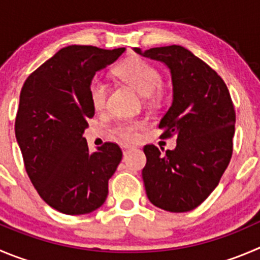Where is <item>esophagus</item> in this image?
I'll use <instances>...</instances> for the list:
<instances>
[{
	"label": "esophagus",
	"instance_id": "34e87169",
	"mask_svg": "<svg viewBox=\"0 0 260 260\" xmlns=\"http://www.w3.org/2000/svg\"><path fill=\"white\" fill-rule=\"evenodd\" d=\"M122 153H123V155H126L128 153V150H132L133 149V147H130V145H126V144H123L122 147Z\"/></svg>",
	"mask_w": 260,
	"mask_h": 260
}]
</instances>
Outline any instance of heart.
Returning a JSON list of instances; mask_svg holds the SVG:
<instances>
[{
  "instance_id": "b5f03b06",
  "label": "heart",
  "mask_w": 260,
  "mask_h": 260,
  "mask_svg": "<svg viewBox=\"0 0 260 260\" xmlns=\"http://www.w3.org/2000/svg\"><path fill=\"white\" fill-rule=\"evenodd\" d=\"M117 74L123 81L133 86L143 97H152L162 85L159 71L140 58H133L123 62L117 69ZM89 94L93 107L101 110L105 107L108 94V84L101 76H94L89 85ZM142 122L134 120H120L113 125V134L120 139L130 142L137 138V130Z\"/></svg>"
}]
</instances>
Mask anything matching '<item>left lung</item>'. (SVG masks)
<instances>
[{"mask_svg": "<svg viewBox=\"0 0 260 260\" xmlns=\"http://www.w3.org/2000/svg\"><path fill=\"white\" fill-rule=\"evenodd\" d=\"M134 52L159 61L171 74L172 103L159 122L162 137L176 148L162 154L145 145L143 181L148 199L165 211L181 213L200 206L217 187L232 154L234 105L221 76L181 46Z\"/></svg>", "mask_w": 260, "mask_h": 260, "instance_id": "obj_1", "label": "left lung"}]
</instances>
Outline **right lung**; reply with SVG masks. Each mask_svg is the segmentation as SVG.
<instances>
[{
	"instance_id": "1",
	"label": "right lung",
	"mask_w": 260,
	"mask_h": 260,
	"mask_svg": "<svg viewBox=\"0 0 260 260\" xmlns=\"http://www.w3.org/2000/svg\"><path fill=\"white\" fill-rule=\"evenodd\" d=\"M123 52L65 47L30 74L21 89L15 121L17 144L31 184L61 213H90L106 202L108 180L122 152L115 143L90 152L83 134L95 112L90 81Z\"/></svg>"
}]
</instances>
